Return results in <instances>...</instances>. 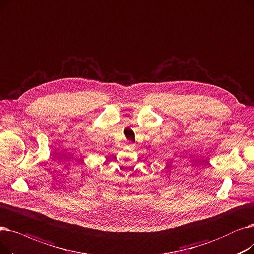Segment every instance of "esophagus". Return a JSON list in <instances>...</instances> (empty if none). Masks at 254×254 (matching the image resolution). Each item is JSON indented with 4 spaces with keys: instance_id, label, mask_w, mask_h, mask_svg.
Wrapping results in <instances>:
<instances>
[{
    "instance_id": "1",
    "label": "esophagus",
    "mask_w": 254,
    "mask_h": 254,
    "mask_svg": "<svg viewBox=\"0 0 254 254\" xmlns=\"http://www.w3.org/2000/svg\"><path fill=\"white\" fill-rule=\"evenodd\" d=\"M126 146H128V147H131V148H133L135 144L133 143V142H131V141H126Z\"/></svg>"
}]
</instances>
